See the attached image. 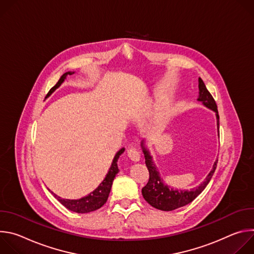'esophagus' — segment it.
<instances>
[{"label": "esophagus", "instance_id": "obj_1", "mask_svg": "<svg viewBox=\"0 0 254 254\" xmlns=\"http://www.w3.org/2000/svg\"><path fill=\"white\" fill-rule=\"evenodd\" d=\"M127 156L133 162H138L140 159V153L134 148H129L127 150Z\"/></svg>", "mask_w": 254, "mask_h": 254}]
</instances>
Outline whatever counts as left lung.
<instances>
[{"instance_id":"obj_1","label":"left lung","mask_w":254,"mask_h":254,"mask_svg":"<svg viewBox=\"0 0 254 254\" xmlns=\"http://www.w3.org/2000/svg\"><path fill=\"white\" fill-rule=\"evenodd\" d=\"M198 82H199V85H198L199 96L197 100L202 102L204 106H206L207 108H209V110L215 113L216 120H217V129H218V135H219V115H218V111H217L216 102L212 97V95L210 94V92L208 91V89L206 88L205 83L200 77L198 79ZM140 147L142 149L144 160H146V165L150 173L149 182L141 189V194L144 200H146L151 206L162 211H173L180 207H183L191 203L193 200H195L203 192V190L206 188V186L210 182V180L216 170L217 162H218V160H216L214 162L212 170L207 175L204 182L201 183L199 186L191 190H178L164 183L163 178L160 175L159 169L155 165L150 151L146 147V144H144V139L140 141Z\"/></svg>"}]
</instances>
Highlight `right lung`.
<instances>
[{"label":"right lung","mask_w":254,"mask_h":254,"mask_svg":"<svg viewBox=\"0 0 254 254\" xmlns=\"http://www.w3.org/2000/svg\"><path fill=\"white\" fill-rule=\"evenodd\" d=\"M74 72L68 71L66 73H64L60 79L58 80V82L50 89V91L48 92L47 96H50L66 79L67 75H71L73 74ZM125 152V148H122L115 156L112 166L108 170L105 178L103 179L102 182L98 185V187L92 191L90 194L77 199V200H73V199H63L59 196H57L56 194H54L52 191L51 193L53 194V196L64 206L66 207L68 210L72 211V212H76V213H89L92 211H95L97 209H99L100 207H102L105 202L107 201L108 196H110V192L113 186V182L117 176V174L119 173V167H118V160L120 158V156Z\"/></svg>","instance_id":"1"}]
</instances>
